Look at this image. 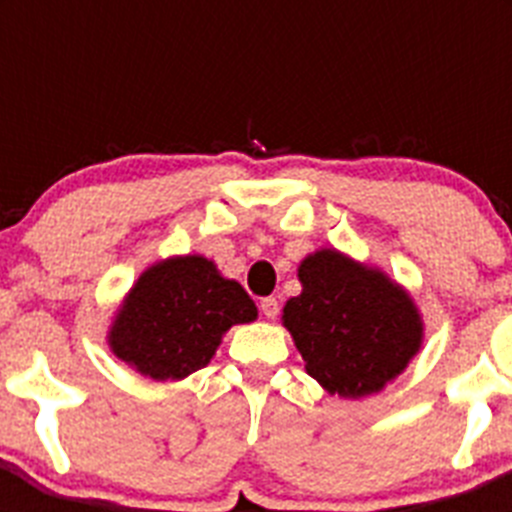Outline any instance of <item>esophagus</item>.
Segmentation results:
<instances>
[{"mask_svg": "<svg viewBox=\"0 0 512 512\" xmlns=\"http://www.w3.org/2000/svg\"><path fill=\"white\" fill-rule=\"evenodd\" d=\"M261 312H264V318H269V320L277 318L279 315L277 297H264V300H261Z\"/></svg>", "mask_w": 512, "mask_h": 512, "instance_id": "esophagus-1", "label": "esophagus"}]
</instances>
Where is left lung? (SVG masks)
<instances>
[{
	"label": "left lung",
	"mask_w": 512,
	"mask_h": 512,
	"mask_svg": "<svg viewBox=\"0 0 512 512\" xmlns=\"http://www.w3.org/2000/svg\"><path fill=\"white\" fill-rule=\"evenodd\" d=\"M297 277L302 292L287 300L282 323L325 392L356 400L405 372L423 320L400 284L336 248L310 253Z\"/></svg>",
	"instance_id": "8db88e82"
}]
</instances>
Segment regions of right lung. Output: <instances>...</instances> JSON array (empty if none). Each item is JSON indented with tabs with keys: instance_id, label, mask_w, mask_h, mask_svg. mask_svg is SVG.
Returning <instances> with one entry per match:
<instances>
[{
	"instance_id": "1",
	"label": "right lung",
	"mask_w": 512,
	"mask_h": 512,
	"mask_svg": "<svg viewBox=\"0 0 512 512\" xmlns=\"http://www.w3.org/2000/svg\"><path fill=\"white\" fill-rule=\"evenodd\" d=\"M246 289L205 256H171L133 284L107 333L112 354L143 377L176 382L210 364L225 330L256 320Z\"/></svg>"
}]
</instances>
